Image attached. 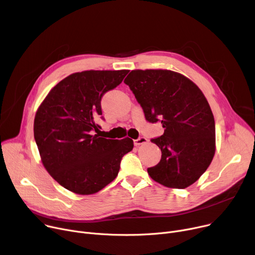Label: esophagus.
I'll return each mask as SVG.
<instances>
[{
    "label": "esophagus",
    "mask_w": 255,
    "mask_h": 255,
    "mask_svg": "<svg viewBox=\"0 0 255 255\" xmlns=\"http://www.w3.org/2000/svg\"><path fill=\"white\" fill-rule=\"evenodd\" d=\"M146 142H147V138H145V137L141 136V137H139L138 139H135V140H134V145H135V146H139V145L144 144V143H146Z\"/></svg>",
    "instance_id": "1"
}]
</instances>
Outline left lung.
<instances>
[{"label":"left lung","instance_id":"left-lung-1","mask_svg":"<svg viewBox=\"0 0 255 255\" xmlns=\"http://www.w3.org/2000/svg\"><path fill=\"white\" fill-rule=\"evenodd\" d=\"M129 86L150 123L164 132L151 139L161 150L160 161L147 168L160 185L186 189L206 171L215 154V120L202 91L185 76L167 69L132 70Z\"/></svg>","mask_w":255,"mask_h":255}]
</instances>
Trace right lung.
<instances>
[{
    "label": "right lung",
    "instance_id": "add662e5",
    "mask_svg": "<svg viewBox=\"0 0 255 255\" xmlns=\"http://www.w3.org/2000/svg\"><path fill=\"white\" fill-rule=\"evenodd\" d=\"M129 70H86L59 82L39 106L34 138L42 163L66 190L92 195L118 175L122 157L133 140L107 139L94 134L102 115L104 94L119 86Z\"/></svg>",
    "mask_w": 255,
    "mask_h": 255
}]
</instances>
